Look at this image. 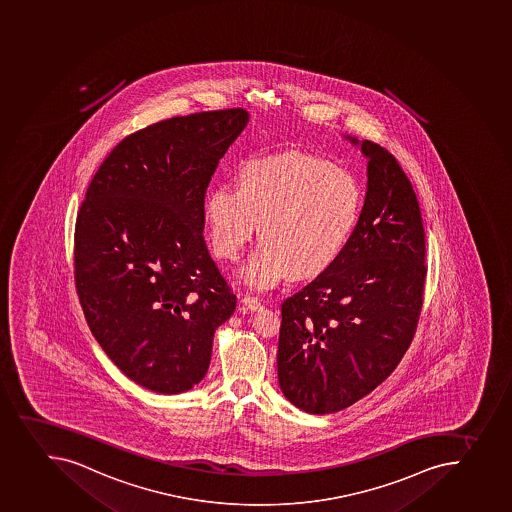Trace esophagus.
Segmentation results:
<instances>
[{
    "instance_id": "esophagus-1",
    "label": "esophagus",
    "mask_w": 512,
    "mask_h": 512,
    "mask_svg": "<svg viewBox=\"0 0 512 512\" xmlns=\"http://www.w3.org/2000/svg\"><path fill=\"white\" fill-rule=\"evenodd\" d=\"M242 307H244L245 310H249V312H258V310H262L263 305L258 298L244 297L242 298Z\"/></svg>"
}]
</instances>
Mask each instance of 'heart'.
Listing matches in <instances>:
<instances>
[{
  "instance_id": "heart-1",
  "label": "heart",
  "mask_w": 512,
  "mask_h": 512,
  "mask_svg": "<svg viewBox=\"0 0 512 512\" xmlns=\"http://www.w3.org/2000/svg\"><path fill=\"white\" fill-rule=\"evenodd\" d=\"M363 187L353 172L307 152L245 162L237 184L220 182L205 200L214 254L237 260L258 224L262 244L242 268L258 292L293 275L315 278L343 255L363 214Z\"/></svg>"
}]
</instances>
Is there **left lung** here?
Here are the masks:
<instances>
[{
  "label": "left lung",
  "instance_id": "obj_1",
  "mask_svg": "<svg viewBox=\"0 0 512 512\" xmlns=\"http://www.w3.org/2000/svg\"><path fill=\"white\" fill-rule=\"evenodd\" d=\"M361 151L370 159L368 190L350 245L282 303L278 383L312 414L348 408L381 385L411 345L423 307L426 239L413 185L385 147L363 141Z\"/></svg>",
  "mask_w": 512,
  "mask_h": 512
}]
</instances>
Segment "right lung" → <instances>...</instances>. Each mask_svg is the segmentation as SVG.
I'll return each instance as SVG.
<instances>
[{"label": "right lung", "instance_id": "add662e5", "mask_svg": "<svg viewBox=\"0 0 512 512\" xmlns=\"http://www.w3.org/2000/svg\"><path fill=\"white\" fill-rule=\"evenodd\" d=\"M249 122L245 109L172 117L124 137L86 190L74 229V282L112 363L162 395L209 370L235 297L205 245V192Z\"/></svg>", "mask_w": 512, "mask_h": 512}]
</instances>
